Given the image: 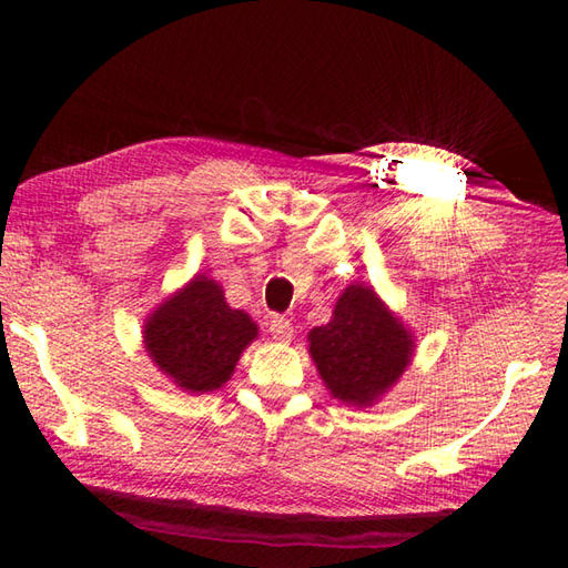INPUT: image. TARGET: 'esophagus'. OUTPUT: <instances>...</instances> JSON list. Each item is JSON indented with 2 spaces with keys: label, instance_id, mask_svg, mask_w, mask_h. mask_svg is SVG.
Here are the masks:
<instances>
[{
  "label": "esophagus",
  "instance_id": "obj_1",
  "mask_svg": "<svg viewBox=\"0 0 568 568\" xmlns=\"http://www.w3.org/2000/svg\"><path fill=\"white\" fill-rule=\"evenodd\" d=\"M267 331H271L273 338L281 343H287L293 338V323L283 318V315H273L271 323H267Z\"/></svg>",
  "mask_w": 568,
  "mask_h": 568
}]
</instances>
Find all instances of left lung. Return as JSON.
<instances>
[{
	"instance_id": "left-lung-1",
	"label": "left lung",
	"mask_w": 568,
	"mask_h": 568,
	"mask_svg": "<svg viewBox=\"0 0 568 568\" xmlns=\"http://www.w3.org/2000/svg\"><path fill=\"white\" fill-rule=\"evenodd\" d=\"M325 388L345 406H373L413 358V335L371 285H348L333 318L307 333Z\"/></svg>"
}]
</instances>
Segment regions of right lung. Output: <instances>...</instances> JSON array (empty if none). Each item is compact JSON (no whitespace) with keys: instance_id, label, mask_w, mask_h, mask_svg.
<instances>
[{"instance_id":"1","label":"right lung","mask_w":568,"mask_h":568,"mask_svg":"<svg viewBox=\"0 0 568 568\" xmlns=\"http://www.w3.org/2000/svg\"><path fill=\"white\" fill-rule=\"evenodd\" d=\"M142 328L152 363L185 393L225 386L240 355L257 338L253 318L230 307L220 283L205 275L162 301Z\"/></svg>"}]
</instances>
